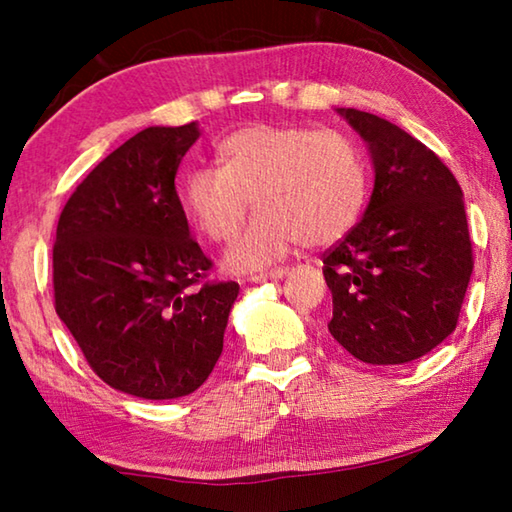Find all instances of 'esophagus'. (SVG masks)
I'll return each instance as SVG.
<instances>
[{
    "mask_svg": "<svg viewBox=\"0 0 512 512\" xmlns=\"http://www.w3.org/2000/svg\"><path fill=\"white\" fill-rule=\"evenodd\" d=\"M289 275V268H275V271L259 273L253 277V282H266V280H282V277Z\"/></svg>",
    "mask_w": 512,
    "mask_h": 512,
    "instance_id": "esophagus-1",
    "label": "esophagus"
}]
</instances>
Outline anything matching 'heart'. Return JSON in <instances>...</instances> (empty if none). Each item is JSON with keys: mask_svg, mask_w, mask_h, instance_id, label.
<instances>
[{"mask_svg": "<svg viewBox=\"0 0 512 512\" xmlns=\"http://www.w3.org/2000/svg\"><path fill=\"white\" fill-rule=\"evenodd\" d=\"M219 153L223 164L187 173L185 205L207 237L230 241L255 201L259 214L225 255L232 271L271 266L300 241L334 244L366 207L368 164L345 133L255 124L225 137Z\"/></svg>", "mask_w": 512, "mask_h": 512, "instance_id": "b5f03b06", "label": "heart"}]
</instances>
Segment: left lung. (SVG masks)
<instances>
[{"label":"left lung","mask_w":512,"mask_h":512,"mask_svg":"<svg viewBox=\"0 0 512 512\" xmlns=\"http://www.w3.org/2000/svg\"><path fill=\"white\" fill-rule=\"evenodd\" d=\"M336 112L368 144L375 187L363 219L323 255L329 334L363 363H409L454 332L470 284L461 185L400 126L354 108Z\"/></svg>","instance_id":"8db88e82"}]
</instances>
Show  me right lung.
Instances as JSON below:
<instances>
[{
	"label": "right lung",
	"mask_w": 512,
	"mask_h": 512,
	"mask_svg": "<svg viewBox=\"0 0 512 512\" xmlns=\"http://www.w3.org/2000/svg\"><path fill=\"white\" fill-rule=\"evenodd\" d=\"M198 124L144 128L94 167L63 207L56 314L90 368L121 393L173 400L210 377L237 282H207L176 173Z\"/></svg>",
	"instance_id": "add662e5"
}]
</instances>
